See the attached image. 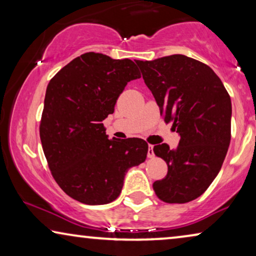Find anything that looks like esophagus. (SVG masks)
I'll list each match as a JSON object with an SVG mask.
<instances>
[{
  "label": "esophagus",
  "instance_id": "obj_1",
  "mask_svg": "<svg viewBox=\"0 0 256 256\" xmlns=\"http://www.w3.org/2000/svg\"><path fill=\"white\" fill-rule=\"evenodd\" d=\"M148 157L149 158H154V157H155V152H154V148L152 144H149V148H148Z\"/></svg>",
  "mask_w": 256,
  "mask_h": 256
}]
</instances>
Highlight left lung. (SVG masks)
<instances>
[{"label": "left lung", "mask_w": 256, "mask_h": 256, "mask_svg": "<svg viewBox=\"0 0 256 256\" xmlns=\"http://www.w3.org/2000/svg\"><path fill=\"white\" fill-rule=\"evenodd\" d=\"M164 121H174L177 148L166 143L154 152L168 164L166 178L152 184L160 200L184 204L200 197L214 180L230 142L232 102L206 64L184 54L138 60Z\"/></svg>", "instance_id": "8db88e82"}]
</instances>
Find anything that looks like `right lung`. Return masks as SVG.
<instances>
[{"label":"right lung","instance_id":"add662e5","mask_svg":"<svg viewBox=\"0 0 256 256\" xmlns=\"http://www.w3.org/2000/svg\"><path fill=\"white\" fill-rule=\"evenodd\" d=\"M141 78L130 59L87 52L48 82L40 135L52 176L70 197L104 205L121 194L126 172L143 163L142 138L108 140L102 121L130 80Z\"/></svg>","mask_w":256,"mask_h":256}]
</instances>
